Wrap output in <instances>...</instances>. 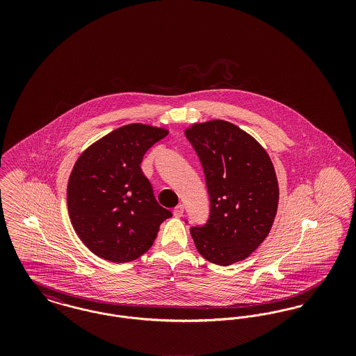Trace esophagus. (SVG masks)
<instances>
[{
	"label": "esophagus",
	"instance_id": "esophagus-1",
	"mask_svg": "<svg viewBox=\"0 0 356 356\" xmlns=\"http://www.w3.org/2000/svg\"><path fill=\"white\" fill-rule=\"evenodd\" d=\"M173 215L175 218H181L184 215V205L183 204H179L175 209H173Z\"/></svg>",
	"mask_w": 356,
	"mask_h": 356
}]
</instances>
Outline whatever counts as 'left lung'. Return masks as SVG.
Wrapping results in <instances>:
<instances>
[{
    "mask_svg": "<svg viewBox=\"0 0 356 356\" xmlns=\"http://www.w3.org/2000/svg\"><path fill=\"white\" fill-rule=\"evenodd\" d=\"M186 138L197 153L209 218L191 235L199 254L218 266L241 261L268 236L279 203L271 159L252 136L222 120L193 124Z\"/></svg>",
    "mask_w": 356,
    "mask_h": 356,
    "instance_id": "8db88e82",
    "label": "left lung"
}]
</instances>
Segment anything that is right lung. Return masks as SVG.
Here are the masks:
<instances>
[{"mask_svg":"<svg viewBox=\"0 0 356 356\" xmlns=\"http://www.w3.org/2000/svg\"><path fill=\"white\" fill-rule=\"evenodd\" d=\"M168 135L163 128L129 124L104 136L77 159L68 181L72 225L85 245L112 263L145 254L159 227L172 216L141 170L145 152Z\"/></svg>","mask_w":356,"mask_h":356,"instance_id":"1","label":"right lung"}]
</instances>
